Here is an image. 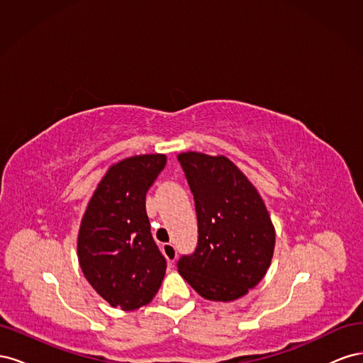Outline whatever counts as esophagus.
Segmentation results:
<instances>
[{
  "instance_id": "34e87169",
  "label": "esophagus",
  "mask_w": 363,
  "mask_h": 363,
  "mask_svg": "<svg viewBox=\"0 0 363 363\" xmlns=\"http://www.w3.org/2000/svg\"><path fill=\"white\" fill-rule=\"evenodd\" d=\"M162 251H163L164 257H167V260L169 263H174V260L177 259V250H175V247L172 244H169V242L168 244H163Z\"/></svg>"
}]
</instances>
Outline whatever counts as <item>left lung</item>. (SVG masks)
<instances>
[{"label":"left lung","instance_id":"8db88e82","mask_svg":"<svg viewBox=\"0 0 363 363\" xmlns=\"http://www.w3.org/2000/svg\"><path fill=\"white\" fill-rule=\"evenodd\" d=\"M195 201L199 244L177 262L180 276L212 301H233L265 276L276 244L267 206L224 156H177Z\"/></svg>","mask_w":363,"mask_h":363}]
</instances>
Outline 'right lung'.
<instances>
[{"label": "right lung", "mask_w": 363, "mask_h": 363, "mask_svg": "<svg viewBox=\"0 0 363 363\" xmlns=\"http://www.w3.org/2000/svg\"><path fill=\"white\" fill-rule=\"evenodd\" d=\"M164 164V155L112 164L82 219L77 252L84 277L108 304L123 311L148 304L167 271L145 208L147 192Z\"/></svg>", "instance_id": "right-lung-1"}]
</instances>
